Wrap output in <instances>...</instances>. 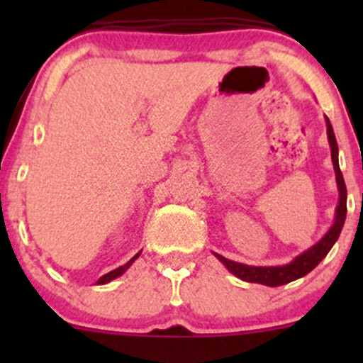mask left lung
Returning a JSON list of instances; mask_svg holds the SVG:
<instances>
[{"instance_id": "8db88e82", "label": "left lung", "mask_w": 363, "mask_h": 363, "mask_svg": "<svg viewBox=\"0 0 363 363\" xmlns=\"http://www.w3.org/2000/svg\"><path fill=\"white\" fill-rule=\"evenodd\" d=\"M327 121V135H328V144H330V151H332V163H334V170H335V181H337V188H339V203L337 208H335V221L334 225L330 226L327 233L321 237V240H318L313 247H309L307 251H303L302 255H298L294 262L286 263V265L281 267H251V265H244V263H237L232 262V259L225 258L221 255H214L218 256L219 262L233 274L239 279L247 281V283H258V284H265V286H281V284L291 283V281L298 279V277H303L306 274H309L325 256L328 255V251L332 250V246L335 244V240L339 239L340 230L344 226V219H346V199H347V191H346V184H344L342 179V172L339 168V147H337V140H335L334 135V128H332L330 121L328 117H325Z\"/></svg>"}]
</instances>
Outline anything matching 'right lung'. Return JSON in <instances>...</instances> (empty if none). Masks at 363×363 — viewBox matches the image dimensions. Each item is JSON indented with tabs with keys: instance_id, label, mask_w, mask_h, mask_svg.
Wrapping results in <instances>:
<instances>
[{
	"instance_id": "1",
	"label": "right lung",
	"mask_w": 363,
	"mask_h": 363,
	"mask_svg": "<svg viewBox=\"0 0 363 363\" xmlns=\"http://www.w3.org/2000/svg\"><path fill=\"white\" fill-rule=\"evenodd\" d=\"M138 256H140V252H137V255H135V256H133V258H131V259H130V262H128V263H124V265H121V267H119V269H116V270H112V272H108V274H105V276H101V277H100V279H98V281H96V284H107V283H111V281H112V279H116V277L123 276V274H124V272H126V270H128V269H130V265H131V263H133V262H135V259H137V258H138Z\"/></svg>"
}]
</instances>
